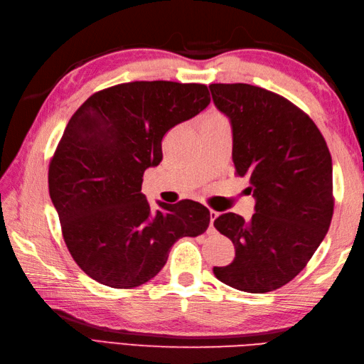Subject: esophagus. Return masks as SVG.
<instances>
[{
	"mask_svg": "<svg viewBox=\"0 0 364 364\" xmlns=\"http://www.w3.org/2000/svg\"><path fill=\"white\" fill-rule=\"evenodd\" d=\"M215 218H218V213H215V211H210V231H213V223H214V220H215Z\"/></svg>",
	"mask_w": 364,
	"mask_h": 364,
	"instance_id": "34e87169",
	"label": "esophagus"
}]
</instances>
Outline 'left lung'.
<instances>
[{
	"mask_svg": "<svg viewBox=\"0 0 364 364\" xmlns=\"http://www.w3.org/2000/svg\"><path fill=\"white\" fill-rule=\"evenodd\" d=\"M210 90L230 119L236 175L255 197L250 220L235 213L214 220L236 253L213 272L239 291H275L306 266L328 231L335 205L328 146L314 122L282 95L242 82Z\"/></svg>",
	"mask_w": 364,
	"mask_h": 364,
	"instance_id": "left-lung-1",
	"label": "left lung"
}]
</instances>
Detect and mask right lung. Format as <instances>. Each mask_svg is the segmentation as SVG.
Instances as JSON below:
<instances>
[{"label": "right lung", "mask_w": 364, "mask_h": 364, "mask_svg": "<svg viewBox=\"0 0 364 364\" xmlns=\"http://www.w3.org/2000/svg\"><path fill=\"white\" fill-rule=\"evenodd\" d=\"M205 84L134 81L89 97L70 122L48 170L51 202L73 259L95 282L136 288L164 267L170 247L210 225L192 200L151 211L142 176L162 159L170 128L210 105Z\"/></svg>", "instance_id": "add662e5"}]
</instances>
